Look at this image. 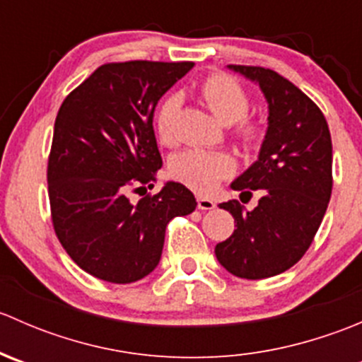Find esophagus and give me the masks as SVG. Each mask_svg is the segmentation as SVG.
Here are the masks:
<instances>
[{"instance_id":"34e87169","label":"esophagus","mask_w":362,"mask_h":362,"mask_svg":"<svg viewBox=\"0 0 362 362\" xmlns=\"http://www.w3.org/2000/svg\"><path fill=\"white\" fill-rule=\"evenodd\" d=\"M196 202H198L199 210H214V208H215V202H214V199H210V198H203V196H198V199H196Z\"/></svg>"}]
</instances>
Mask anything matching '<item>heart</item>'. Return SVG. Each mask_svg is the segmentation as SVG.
Instances as JSON below:
<instances>
[{
  "instance_id": "b5f03b06",
  "label": "heart",
  "mask_w": 362,
  "mask_h": 362,
  "mask_svg": "<svg viewBox=\"0 0 362 362\" xmlns=\"http://www.w3.org/2000/svg\"><path fill=\"white\" fill-rule=\"evenodd\" d=\"M202 93L218 119L229 124L240 120L236 134L245 147L254 148L262 144V138H264L262 124L247 117L243 119L249 112L250 100L247 90L235 76L226 75V73L210 75L203 82ZM182 103H184L182 94L171 93L160 101L156 110L154 126L159 140L164 145H173L177 141V120L180 115ZM233 171H235V163L228 154L203 151V148H191V151L182 152L170 164L171 177L199 194H210L222 180L231 177Z\"/></svg>"
}]
</instances>
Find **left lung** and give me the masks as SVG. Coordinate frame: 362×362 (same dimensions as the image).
Wrapping results in <instances>:
<instances>
[{"instance_id":"obj_1","label":"left lung","mask_w":362,"mask_h":362,"mask_svg":"<svg viewBox=\"0 0 362 362\" xmlns=\"http://www.w3.org/2000/svg\"><path fill=\"white\" fill-rule=\"evenodd\" d=\"M259 83L268 101V131L259 159L231 184L242 203L261 191L254 210L221 203L236 229L217 243L218 262L235 276L261 280L294 266L312 245L333 191V145L320 108L301 89L262 66L229 64Z\"/></svg>"}]
</instances>
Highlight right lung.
Listing matches in <instances>:
<instances>
[{
    "label": "right lung",
    "mask_w": 362,
    "mask_h": 362,
    "mask_svg": "<svg viewBox=\"0 0 362 362\" xmlns=\"http://www.w3.org/2000/svg\"><path fill=\"white\" fill-rule=\"evenodd\" d=\"M194 63H107L64 98L47 166L57 240L89 275L131 284L159 264L168 222L194 211V194L168 182L131 203L127 192L154 187L163 166L156 105Z\"/></svg>",
    "instance_id": "add662e5"
}]
</instances>
